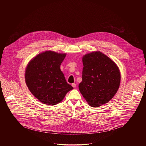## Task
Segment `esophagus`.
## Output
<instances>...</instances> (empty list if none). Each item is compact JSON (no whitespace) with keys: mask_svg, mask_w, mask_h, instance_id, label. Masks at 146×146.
Here are the masks:
<instances>
[{"mask_svg":"<svg viewBox=\"0 0 146 146\" xmlns=\"http://www.w3.org/2000/svg\"><path fill=\"white\" fill-rule=\"evenodd\" d=\"M71 85L72 86V87H73V88H75V87H76V84L75 83L72 84H71Z\"/></svg>","mask_w":146,"mask_h":146,"instance_id":"1","label":"esophagus"}]
</instances>
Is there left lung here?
I'll return each mask as SVG.
<instances>
[{"instance_id": "8db88e82", "label": "left lung", "mask_w": 146, "mask_h": 146, "mask_svg": "<svg viewBox=\"0 0 146 146\" xmlns=\"http://www.w3.org/2000/svg\"><path fill=\"white\" fill-rule=\"evenodd\" d=\"M82 82L79 89L88 104L98 107L107 104L116 94L121 75L117 64L100 51L84 56Z\"/></svg>"}]
</instances>
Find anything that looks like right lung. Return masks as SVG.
Returning <instances> with one entry per match:
<instances>
[{"label":"right lung","instance_id":"right-lung-1","mask_svg":"<svg viewBox=\"0 0 146 146\" xmlns=\"http://www.w3.org/2000/svg\"><path fill=\"white\" fill-rule=\"evenodd\" d=\"M66 56L54 51H45L30 60L25 70L27 86L33 95L43 104L61 102L73 87L67 84L60 69Z\"/></svg>","mask_w":146,"mask_h":146}]
</instances>
